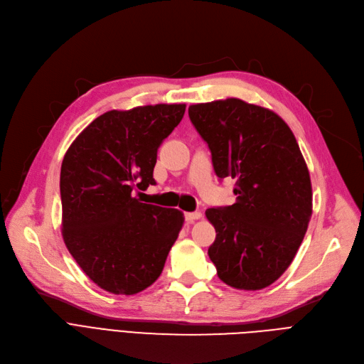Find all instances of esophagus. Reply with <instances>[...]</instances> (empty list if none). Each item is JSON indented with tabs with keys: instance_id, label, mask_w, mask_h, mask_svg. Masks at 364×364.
Masks as SVG:
<instances>
[{
	"instance_id": "34e87169",
	"label": "esophagus",
	"mask_w": 364,
	"mask_h": 364,
	"mask_svg": "<svg viewBox=\"0 0 364 364\" xmlns=\"http://www.w3.org/2000/svg\"><path fill=\"white\" fill-rule=\"evenodd\" d=\"M186 221L187 223H193L195 220H199V218H202V213H199V211H195V213H186Z\"/></svg>"
}]
</instances>
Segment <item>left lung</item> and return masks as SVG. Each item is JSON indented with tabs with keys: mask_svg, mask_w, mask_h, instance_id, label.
I'll return each mask as SVG.
<instances>
[{
	"mask_svg": "<svg viewBox=\"0 0 364 364\" xmlns=\"http://www.w3.org/2000/svg\"><path fill=\"white\" fill-rule=\"evenodd\" d=\"M220 178H236V202L206 209L215 227L208 255L228 286L259 291L294 261L313 214L307 164L277 113L240 99L188 107Z\"/></svg>",
	"mask_w": 364,
	"mask_h": 364,
	"instance_id": "obj_1",
	"label": "left lung"
}]
</instances>
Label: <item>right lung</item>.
<instances>
[{"instance_id":"add662e5","label":"right lung","mask_w":364,"mask_h":364,"mask_svg":"<svg viewBox=\"0 0 364 364\" xmlns=\"http://www.w3.org/2000/svg\"><path fill=\"white\" fill-rule=\"evenodd\" d=\"M186 105L109 110L68 149L60 171L62 235L102 289L134 295L155 282L183 227V213L143 203L134 190L156 184L158 149Z\"/></svg>"}]
</instances>
